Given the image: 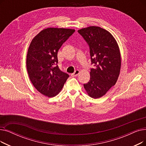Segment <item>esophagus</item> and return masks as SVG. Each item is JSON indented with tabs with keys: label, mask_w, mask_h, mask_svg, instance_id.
Segmentation results:
<instances>
[{
	"label": "esophagus",
	"mask_w": 146,
	"mask_h": 146,
	"mask_svg": "<svg viewBox=\"0 0 146 146\" xmlns=\"http://www.w3.org/2000/svg\"><path fill=\"white\" fill-rule=\"evenodd\" d=\"M79 73H80V71L79 70H76L73 73L71 74V76L72 77H75V76H78L79 74Z\"/></svg>",
	"instance_id": "34e87169"
}]
</instances>
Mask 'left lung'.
Returning a JSON list of instances; mask_svg holds the SVG:
<instances>
[{
  "label": "left lung",
  "instance_id": "left-lung-1",
  "mask_svg": "<svg viewBox=\"0 0 146 146\" xmlns=\"http://www.w3.org/2000/svg\"><path fill=\"white\" fill-rule=\"evenodd\" d=\"M90 47L91 64L90 80L84 86L88 94L98 98L115 85L118 79L121 57L116 40L104 29L90 26L79 30Z\"/></svg>",
  "mask_w": 146,
  "mask_h": 146
}]
</instances>
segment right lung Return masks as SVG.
Segmentation results:
<instances>
[{
	"label": "right lung",
	"instance_id": "right-lung-1",
	"mask_svg": "<svg viewBox=\"0 0 146 146\" xmlns=\"http://www.w3.org/2000/svg\"><path fill=\"white\" fill-rule=\"evenodd\" d=\"M74 31V29L47 28L30 43L26 60L29 76L36 90L44 96H56L69 77L57 65V53Z\"/></svg>",
	"mask_w": 146,
	"mask_h": 146
}]
</instances>
